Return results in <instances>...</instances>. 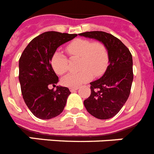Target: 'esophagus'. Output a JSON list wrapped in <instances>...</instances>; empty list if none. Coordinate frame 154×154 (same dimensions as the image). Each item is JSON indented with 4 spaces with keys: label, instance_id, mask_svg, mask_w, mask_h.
I'll list each match as a JSON object with an SVG mask.
<instances>
[{
    "label": "esophagus",
    "instance_id": "obj_1",
    "mask_svg": "<svg viewBox=\"0 0 154 154\" xmlns=\"http://www.w3.org/2000/svg\"><path fill=\"white\" fill-rule=\"evenodd\" d=\"M77 89H78V88H69V90H70L71 92H73V91H77Z\"/></svg>",
    "mask_w": 154,
    "mask_h": 154
}]
</instances>
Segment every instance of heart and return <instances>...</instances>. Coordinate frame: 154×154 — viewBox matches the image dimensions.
Wrapping results in <instances>:
<instances>
[{
	"instance_id": "obj_1",
	"label": "heart",
	"mask_w": 154,
	"mask_h": 154,
	"mask_svg": "<svg viewBox=\"0 0 154 154\" xmlns=\"http://www.w3.org/2000/svg\"><path fill=\"white\" fill-rule=\"evenodd\" d=\"M66 51L70 56L81 58V69L77 73H69L63 77L62 83L69 88H77L91 81L93 74L100 77L109 65V52L101 41H91L77 38L67 45ZM52 69L58 75H63L68 70V59L60 51H55L51 58Z\"/></svg>"
}]
</instances>
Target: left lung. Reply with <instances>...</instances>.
I'll return each mask as SVG.
<instances>
[{
	"instance_id": "obj_1",
	"label": "left lung",
	"mask_w": 154,
	"mask_h": 154,
	"mask_svg": "<svg viewBox=\"0 0 154 154\" xmlns=\"http://www.w3.org/2000/svg\"><path fill=\"white\" fill-rule=\"evenodd\" d=\"M101 41L109 52V66L103 77L90 83L91 95L84 101L93 117L106 120L114 117L128 99L133 81L131 52L118 38L103 31L79 33Z\"/></svg>"
}]
</instances>
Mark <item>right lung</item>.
<instances>
[{"label": "right lung", "mask_w": 154, "mask_h": 154, "mask_svg": "<svg viewBox=\"0 0 154 154\" xmlns=\"http://www.w3.org/2000/svg\"><path fill=\"white\" fill-rule=\"evenodd\" d=\"M48 31L33 38L22 53L19 62V80L24 102L37 118L48 120L57 117L64 109L70 94L66 87H55L59 77L51 65V58L56 49L76 37Z\"/></svg>", "instance_id": "right-lung-1"}]
</instances>
